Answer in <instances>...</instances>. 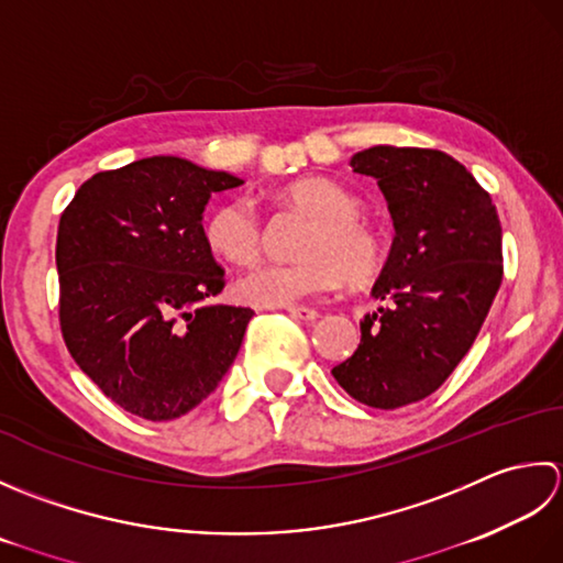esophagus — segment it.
<instances>
[{"label": "esophagus", "mask_w": 563, "mask_h": 563, "mask_svg": "<svg viewBox=\"0 0 563 563\" xmlns=\"http://www.w3.org/2000/svg\"><path fill=\"white\" fill-rule=\"evenodd\" d=\"M286 311H289V316H294L298 320H306V323H313V320L318 318L316 308H308V306H286Z\"/></svg>", "instance_id": "obj_1"}]
</instances>
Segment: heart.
I'll list each match as a JSON object with an SVG mask.
<instances>
[{"mask_svg":"<svg viewBox=\"0 0 563 563\" xmlns=\"http://www.w3.org/2000/svg\"><path fill=\"white\" fill-rule=\"evenodd\" d=\"M284 199L313 218L298 245V262L260 265L235 284L252 306H291L335 291L342 282L372 284L386 265L382 233L360 216V201L328 177H301L284 189ZM206 243L233 265H252L262 252L265 228L257 206L245 197L218 203L203 225Z\"/></svg>","mask_w":563,"mask_h":563,"instance_id":"obj_1","label":"heart"}]
</instances>
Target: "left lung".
Instances as JSON below:
<instances>
[{
	"instance_id": "obj_1",
	"label": "left lung",
	"mask_w": 563,
	"mask_h": 563,
	"mask_svg": "<svg viewBox=\"0 0 563 563\" xmlns=\"http://www.w3.org/2000/svg\"><path fill=\"white\" fill-rule=\"evenodd\" d=\"M374 177L396 238L335 382L369 408L394 410L434 394L474 345L503 282V243L490 194L452 155L376 145L350 159Z\"/></svg>"
}]
</instances>
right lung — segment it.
<instances>
[{"label":"right lung","mask_w":563,"mask_h":563,"mask_svg":"<svg viewBox=\"0 0 563 563\" xmlns=\"http://www.w3.org/2000/svg\"><path fill=\"white\" fill-rule=\"evenodd\" d=\"M243 185L181 157L97 172L57 225L60 330L99 391L163 422L197 408L231 369L252 308L209 303L225 286L206 243L211 194Z\"/></svg>","instance_id":"add662e5"}]
</instances>
